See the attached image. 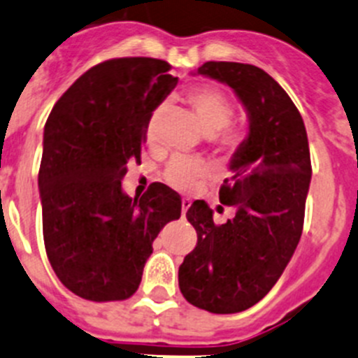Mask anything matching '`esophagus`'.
Returning a JSON list of instances; mask_svg holds the SVG:
<instances>
[{"label": "esophagus", "mask_w": 358, "mask_h": 358, "mask_svg": "<svg viewBox=\"0 0 358 358\" xmlns=\"http://www.w3.org/2000/svg\"><path fill=\"white\" fill-rule=\"evenodd\" d=\"M189 206H192V200H189V199H182V203H181V214H182V217H185L186 213H188Z\"/></svg>", "instance_id": "34e87169"}]
</instances>
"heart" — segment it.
Wrapping results in <instances>:
<instances>
[{"label": "heart", "instance_id": "heart-1", "mask_svg": "<svg viewBox=\"0 0 358 358\" xmlns=\"http://www.w3.org/2000/svg\"><path fill=\"white\" fill-rule=\"evenodd\" d=\"M186 103L195 114L200 128L209 135L220 148L237 149L244 144L248 131L243 126H232L234 107L220 90L213 86H192L182 94ZM162 108H156L148 121V134H152L155 122ZM209 176V166L199 159L173 158L165 170V181L179 192H193L199 188Z\"/></svg>", "mask_w": 358, "mask_h": 358}]
</instances>
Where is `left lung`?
Masks as SVG:
<instances>
[{
	"mask_svg": "<svg viewBox=\"0 0 358 358\" xmlns=\"http://www.w3.org/2000/svg\"><path fill=\"white\" fill-rule=\"evenodd\" d=\"M199 75L230 86L246 108L250 131L234 152L220 202L236 216L214 224L196 200L186 213L196 246L179 267L189 304L216 315L251 308L281 278L302 236L311 158L306 126L287 91L253 64L207 61Z\"/></svg>",
	"mask_w": 358,
	"mask_h": 358,
	"instance_id": "8db88e82",
	"label": "left lung"
}]
</instances>
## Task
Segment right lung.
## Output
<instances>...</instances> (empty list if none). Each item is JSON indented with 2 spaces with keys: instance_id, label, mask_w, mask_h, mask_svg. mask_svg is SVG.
I'll use <instances>...</instances> for the list:
<instances>
[{
  "instance_id": "obj_1",
  "label": "right lung",
  "mask_w": 358,
  "mask_h": 358,
  "mask_svg": "<svg viewBox=\"0 0 358 358\" xmlns=\"http://www.w3.org/2000/svg\"><path fill=\"white\" fill-rule=\"evenodd\" d=\"M169 70L152 57L103 61L68 87L43 128V243L61 283L86 301L131 297L152 241L181 216V196L162 182L141 199L121 188L149 117L176 87Z\"/></svg>"
}]
</instances>
